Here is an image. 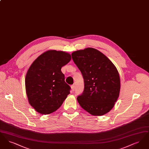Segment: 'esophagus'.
I'll return each instance as SVG.
<instances>
[{"mask_svg": "<svg viewBox=\"0 0 149 149\" xmlns=\"http://www.w3.org/2000/svg\"><path fill=\"white\" fill-rule=\"evenodd\" d=\"M75 85H72L71 86V90H72V91H74V90H75Z\"/></svg>", "mask_w": 149, "mask_h": 149, "instance_id": "obj_1", "label": "esophagus"}]
</instances>
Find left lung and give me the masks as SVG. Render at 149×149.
Returning <instances> with one entry per match:
<instances>
[{
    "label": "left lung",
    "instance_id": "left-lung-1",
    "mask_svg": "<svg viewBox=\"0 0 149 149\" xmlns=\"http://www.w3.org/2000/svg\"><path fill=\"white\" fill-rule=\"evenodd\" d=\"M72 60L84 80V89L78 103L93 116L109 112L120 92V75L112 62L97 49L88 47L71 54Z\"/></svg>",
    "mask_w": 149,
    "mask_h": 149
}]
</instances>
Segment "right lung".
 Returning <instances> with one entry per match:
<instances>
[{"label": "right lung", "mask_w": 149, "mask_h": 149, "mask_svg": "<svg viewBox=\"0 0 149 149\" xmlns=\"http://www.w3.org/2000/svg\"><path fill=\"white\" fill-rule=\"evenodd\" d=\"M70 54L48 50L31 64L25 78L29 103L42 114L56 111L62 105L70 87L65 81L61 68L71 60Z\"/></svg>", "instance_id": "1"}]
</instances>
